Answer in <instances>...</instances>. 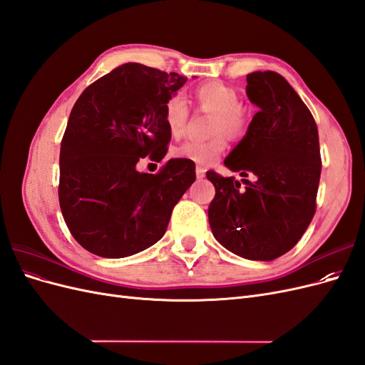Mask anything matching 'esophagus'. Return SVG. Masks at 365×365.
<instances>
[{
  "label": "esophagus",
  "mask_w": 365,
  "mask_h": 365,
  "mask_svg": "<svg viewBox=\"0 0 365 365\" xmlns=\"http://www.w3.org/2000/svg\"><path fill=\"white\" fill-rule=\"evenodd\" d=\"M204 176H205V169L201 168V165H197V168H196V178L197 180H202Z\"/></svg>",
  "instance_id": "esophagus-1"
}]
</instances>
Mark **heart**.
<instances>
[{
	"instance_id": "1",
	"label": "heart",
	"mask_w": 365,
	"mask_h": 365,
	"mask_svg": "<svg viewBox=\"0 0 365 365\" xmlns=\"http://www.w3.org/2000/svg\"><path fill=\"white\" fill-rule=\"evenodd\" d=\"M197 108L212 113L210 130L213 135L205 140H189L176 148L178 158L207 165L217 160L227 149V135L240 138L250 126L248 109L239 103V93L222 82H205L193 91ZM189 106L181 96H172L164 105V121L172 137H181L189 121Z\"/></svg>"
}]
</instances>
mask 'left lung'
I'll list each match as a JSON object with an SVG mask.
<instances>
[{"label":"left lung","mask_w":365,"mask_h":365,"mask_svg":"<svg viewBox=\"0 0 365 365\" xmlns=\"http://www.w3.org/2000/svg\"><path fill=\"white\" fill-rule=\"evenodd\" d=\"M247 96L259 106L245 137L224 164L256 181L207 172L216 195L208 222L220 245L250 260H274L295 247L311 224L322 175L318 129L283 76L254 71Z\"/></svg>","instance_id":"obj_1"}]
</instances>
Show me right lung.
<instances>
[{"label":"right lung","mask_w":365,"mask_h":365,"mask_svg":"<svg viewBox=\"0 0 365 365\" xmlns=\"http://www.w3.org/2000/svg\"><path fill=\"white\" fill-rule=\"evenodd\" d=\"M187 77L123 63L77 98L61 143L59 205L70 233L96 256L121 259L164 236L173 207L196 180L195 163L172 158L157 173L170 134L164 105Z\"/></svg>","instance_id":"add662e5"}]
</instances>
